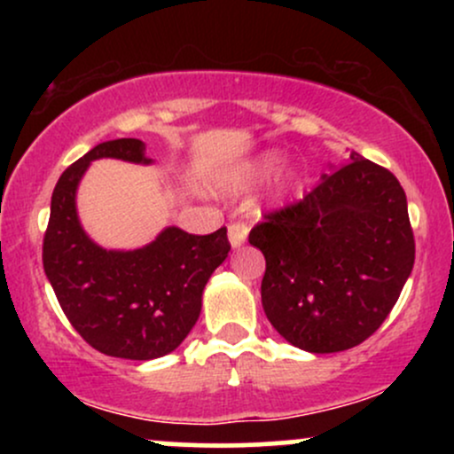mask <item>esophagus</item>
Masks as SVG:
<instances>
[{
	"label": "esophagus",
	"mask_w": 454,
	"mask_h": 454,
	"mask_svg": "<svg viewBox=\"0 0 454 454\" xmlns=\"http://www.w3.org/2000/svg\"><path fill=\"white\" fill-rule=\"evenodd\" d=\"M247 232H249V226L245 222H232L231 226H228V239H231L232 247H239V245L245 243V239H247Z\"/></svg>",
	"instance_id": "esophagus-1"
}]
</instances>
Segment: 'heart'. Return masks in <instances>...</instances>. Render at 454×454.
<instances>
[{
  "label": "heart",
  "mask_w": 454,
  "mask_h": 454,
  "mask_svg": "<svg viewBox=\"0 0 454 454\" xmlns=\"http://www.w3.org/2000/svg\"><path fill=\"white\" fill-rule=\"evenodd\" d=\"M279 168V158L275 153H267L262 155L258 161L254 164L245 166V168L237 170V175L231 179V187L232 190H247V187L260 184V181L269 179L275 170Z\"/></svg>",
  "instance_id": "b5f03b06"
}]
</instances>
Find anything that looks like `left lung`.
Segmentation results:
<instances>
[{"mask_svg":"<svg viewBox=\"0 0 454 454\" xmlns=\"http://www.w3.org/2000/svg\"><path fill=\"white\" fill-rule=\"evenodd\" d=\"M249 243L267 260L260 294L269 322L316 354L372 337L414 267L403 187L356 151L301 200L267 213Z\"/></svg>","mask_w":454,"mask_h":454,"instance_id":"1","label":"left lung"}]
</instances>
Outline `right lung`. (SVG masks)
<instances>
[{"mask_svg":"<svg viewBox=\"0 0 454 454\" xmlns=\"http://www.w3.org/2000/svg\"><path fill=\"white\" fill-rule=\"evenodd\" d=\"M147 145L117 138L67 166L51 198L43 264L74 331L106 356L149 361L173 352L200 316L202 290L231 252L226 226L211 234L166 228L147 247L106 252L76 217V185L90 161L117 158L147 164Z\"/></svg>","mask_w":454,"mask_h":454,"instance_id":"right-lung-1","label":"right lung"}]
</instances>
